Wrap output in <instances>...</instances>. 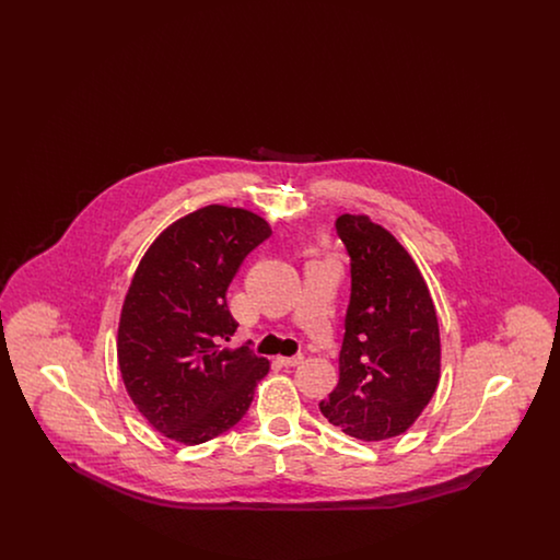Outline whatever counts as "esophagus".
<instances>
[{
  "label": "esophagus",
  "mask_w": 560,
  "mask_h": 560,
  "mask_svg": "<svg viewBox=\"0 0 560 560\" xmlns=\"http://www.w3.org/2000/svg\"><path fill=\"white\" fill-rule=\"evenodd\" d=\"M304 361V357L302 354H293V357H279V363L283 365V368H295V365H300Z\"/></svg>",
  "instance_id": "obj_1"
}]
</instances>
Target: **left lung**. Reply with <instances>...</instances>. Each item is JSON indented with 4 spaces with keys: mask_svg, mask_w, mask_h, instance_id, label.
I'll return each instance as SVG.
<instances>
[{
    "mask_svg": "<svg viewBox=\"0 0 560 560\" xmlns=\"http://www.w3.org/2000/svg\"><path fill=\"white\" fill-rule=\"evenodd\" d=\"M336 233L350 256V302L340 380L319 409L354 439L384 441L411 427L436 390V311L422 272L386 229L342 213Z\"/></svg>",
    "mask_w": 560,
    "mask_h": 560,
    "instance_id": "8db88e82",
    "label": "left lung"
}]
</instances>
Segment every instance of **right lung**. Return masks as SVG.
<instances>
[{"label":"right lung","mask_w":560,"mask_h":560,"mask_svg":"<svg viewBox=\"0 0 560 560\" xmlns=\"http://www.w3.org/2000/svg\"><path fill=\"white\" fill-rule=\"evenodd\" d=\"M272 235L241 208L208 206L167 226L133 272L117 359L138 411L185 445L235 427L268 361L252 348H222L237 331L226 292L243 260Z\"/></svg>","instance_id":"right-lung-1"}]
</instances>
